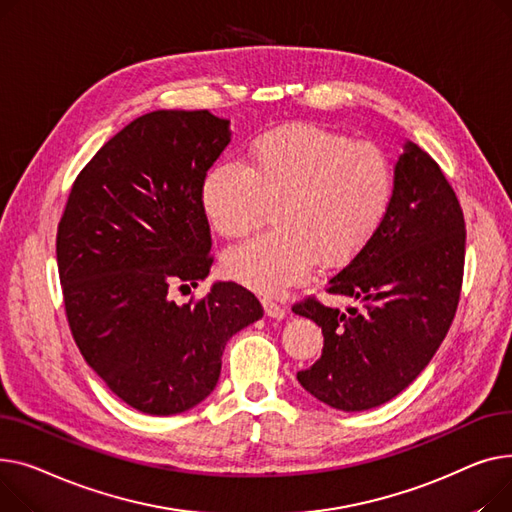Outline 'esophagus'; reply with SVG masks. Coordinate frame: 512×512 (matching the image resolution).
I'll return each instance as SVG.
<instances>
[{
    "label": "esophagus",
    "mask_w": 512,
    "mask_h": 512,
    "mask_svg": "<svg viewBox=\"0 0 512 512\" xmlns=\"http://www.w3.org/2000/svg\"><path fill=\"white\" fill-rule=\"evenodd\" d=\"M264 312L270 318H283L285 316V308L281 304L273 302V299H264Z\"/></svg>",
    "instance_id": "1"
}]
</instances>
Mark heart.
Wrapping results in <instances>:
<instances>
[{"instance_id":"heart-1","label":"heart","mask_w":512,"mask_h":512,"mask_svg":"<svg viewBox=\"0 0 512 512\" xmlns=\"http://www.w3.org/2000/svg\"><path fill=\"white\" fill-rule=\"evenodd\" d=\"M395 167L374 142L320 126H289L260 136L246 165L225 159L200 186L206 219L225 237H246L273 206V225L231 248L227 275L264 293L302 281L318 260L351 258L384 221Z\"/></svg>"}]
</instances>
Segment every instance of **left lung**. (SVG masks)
<instances>
[{
  "label": "left lung",
  "instance_id": "left-lung-1",
  "mask_svg": "<svg viewBox=\"0 0 512 512\" xmlns=\"http://www.w3.org/2000/svg\"><path fill=\"white\" fill-rule=\"evenodd\" d=\"M465 217L440 165L415 144L395 167V194L376 233L326 293L362 299L364 308L324 306L316 295L293 312L322 328L318 362L297 380L341 411L378 407L422 372L453 324L465 270Z\"/></svg>",
  "mask_w": 512,
  "mask_h": 512
}]
</instances>
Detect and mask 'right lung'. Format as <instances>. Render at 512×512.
<instances>
[{"label": "right lung", "instance_id": "1", "mask_svg": "<svg viewBox=\"0 0 512 512\" xmlns=\"http://www.w3.org/2000/svg\"><path fill=\"white\" fill-rule=\"evenodd\" d=\"M229 140L227 119L206 109L146 113L84 165L57 225L72 337L113 395L142 413H182L213 393L227 341L264 314L237 283L184 306L171 297L213 264L200 186Z\"/></svg>", "mask_w": 512, "mask_h": 512}]
</instances>
